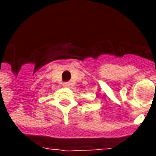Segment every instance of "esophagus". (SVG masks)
Segmentation results:
<instances>
[{"instance_id":"34e87169","label":"esophagus","mask_w":156,"mask_h":156,"mask_svg":"<svg viewBox=\"0 0 156 156\" xmlns=\"http://www.w3.org/2000/svg\"><path fill=\"white\" fill-rule=\"evenodd\" d=\"M63 86L66 87V88H68V87L70 86V83H69V82H65L64 83H63Z\"/></svg>"}]
</instances>
